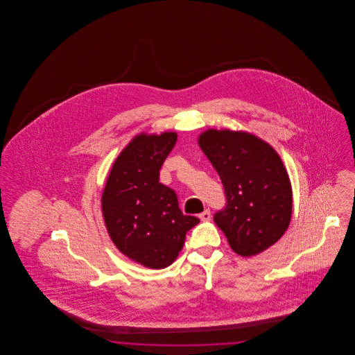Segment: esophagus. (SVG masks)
Segmentation results:
<instances>
[{"label":"esophagus","mask_w":355,"mask_h":355,"mask_svg":"<svg viewBox=\"0 0 355 355\" xmlns=\"http://www.w3.org/2000/svg\"><path fill=\"white\" fill-rule=\"evenodd\" d=\"M210 218H211V214H210V210H207V209L200 214V220H203V222L210 220Z\"/></svg>","instance_id":"obj_1"}]
</instances>
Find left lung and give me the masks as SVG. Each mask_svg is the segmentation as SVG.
<instances>
[{"label":"left lung","instance_id":"8db88e82","mask_svg":"<svg viewBox=\"0 0 355 355\" xmlns=\"http://www.w3.org/2000/svg\"><path fill=\"white\" fill-rule=\"evenodd\" d=\"M198 145L220 175L226 206L214 222L242 257L262 253L285 234L293 191L281 157L246 132L209 129Z\"/></svg>","mask_w":355,"mask_h":355}]
</instances>
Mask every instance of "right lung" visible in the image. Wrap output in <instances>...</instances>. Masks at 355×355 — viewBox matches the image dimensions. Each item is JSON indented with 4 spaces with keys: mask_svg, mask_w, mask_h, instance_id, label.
<instances>
[{
    "mask_svg": "<svg viewBox=\"0 0 355 355\" xmlns=\"http://www.w3.org/2000/svg\"><path fill=\"white\" fill-rule=\"evenodd\" d=\"M177 142L174 132L138 135L113 164L102 191V214L119 252L149 269L174 262L200 220L185 216L159 170Z\"/></svg>",
    "mask_w": 355,
    "mask_h": 355,
    "instance_id": "obj_1",
    "label": "right lung"
}]
</instances>
